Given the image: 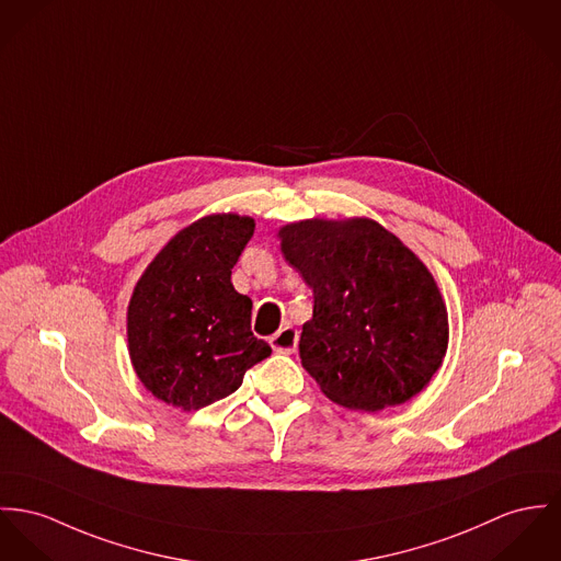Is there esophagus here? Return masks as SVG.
<instances>
[{"label":"esophagus","mask_w":561,"mask_h":561,"mask_svg":"<svg viewBox=\"0 0 561 561\" xmlns=\"http://www.w3.org/2000/svg\"><path fill=\"white\" fill-rule=\"evenodd\" d=\"M271 347L279 354H293L299 344V333L295 327H282L271 340Z\"/></svg>","instance_id":"esophagus-1"}]
</instances>
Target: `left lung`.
<instances>
[{
    "label": "left lung",
    "mask_w": 561,
    "mask_h": 561,
    "mask_svg": "<svg viewBox=\"0 0 561 561\" xmlns=\"http://www.w3.org/2000/svg\"><path fill=\"white\" fill-rule=\"evenodd\" d=\"M279 237L311 288L299 352L322 392L376 412L427 387L448 345L446 307L427 266L374 219H307Z\"/></svg>",
    "instance_id": "left-lung-1"
}]
</instances>
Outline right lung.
<instances>
[{"label": "right lung", "mask_w": 561, "mask_h": 561, "mask_svg": "<svg viewBox=\"0 0 561 561\" xmlns=\"http://www.w3.org/2000/svg\"><path fill=\"white\" fill-rule=\"evenodd\" d=\"M254 219L209 216L149 264L128 307L129 358L140 382L185 412L232 394L271 345L252 333V299L230 282Z\"/></svg>", "instance_id": "1"}]
</instances>
